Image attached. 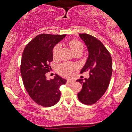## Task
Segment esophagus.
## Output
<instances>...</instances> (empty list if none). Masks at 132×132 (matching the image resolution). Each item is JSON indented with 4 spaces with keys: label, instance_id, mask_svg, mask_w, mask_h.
I'll return each instance as SVG.
<instances>
[{
    "label": "esophagus",
    "instance_id": "1",
    "mask_svg": "<svg viewBox=\"0 0 132 132\" xmlns=\"http://www.w3.org/2000/svg\"><path fill=\"white\" fill-rule=\"evenodd\" d=\"M73 83V81H72V80H68L67 81V83L69 85L72 84Z\"/></svg>",
    "mask_w": 132,
    "mask_h": 132
}]
</instances>
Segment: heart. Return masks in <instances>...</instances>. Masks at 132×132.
Wrapping results in <instances>:
<instances>
[{
  "label": "heart",
  "instance_id": "heart-1",
  "mask_svg": "<svg viewBox=\"0 0 132 132\" xmlns=\"http://www.w3.org/2000/svg\"><path fill=\"white\" fill-rule=\"evenodd\" d=\"M68 45H70V48L72 49L73 53L77 52L79 50H83V44L79 40L76 39H72L68 42ZM60 44H56L54 46L53 49L52 54L53 56L55 59H57L59 55V51H60ZM77 68V65L76 64L72 63V62H64L62 63H60L59 64L56 68L58 73L60 75L64 77H70L72 76L73 72Z\"/></svg>",
  "mask_w": 132,
  "mask_h": 132
}]
</instances>
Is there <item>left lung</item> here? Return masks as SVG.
<instances>
[{
	"mask_svg": "<svg viewBox=\"0 0 132 132\" xmlns=\"http://www.w3.org/2000/svg\"><path fill=\"white\" fill-rule=\"evenodd\" d=\"M88 48V58L81 73L88 71L89 78L80 79L82 89L77 94L78 99L86 105H92L104 94L112 75V59L110 53L95 37L88 34H79Z\"/></svg>",
	"mask_w": 132,
	"mask_h": 132,
	"instance_id": "obj_1",
	"label": "left lung"
}]
</instances>
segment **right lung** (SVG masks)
<instances>
[{"mask_svg": "<svg viewBox=\"0 0 132 132\" xmlns=\"http://www.w3.org/2000/svg\"><path fill=\"white\" fill-rule=\"evenodd\" d=\"M65 36L39 34L26 45L23 52L20 69L23 85L30 98L42 107L55 105L60 98V87L66 83L58 75L51 80L45 76L51 69L53 49Z\"/></svg>", "mask_w": 132, "mask_h": 132, "instance_id": "obj_1", "label": "right lung"}]
</instances>
